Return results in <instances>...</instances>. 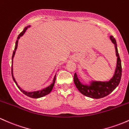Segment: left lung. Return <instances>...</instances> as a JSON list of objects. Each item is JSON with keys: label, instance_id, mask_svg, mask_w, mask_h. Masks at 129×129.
I'll use <instances>...</instances> for the list:
<instances>
[{"label": "left lung", "instance_id": "left-lung-1", "mask_svg": "<svg viewBox=\"0 0 129 129\" xmlns=\"http://www.w3.org/2000/svg\"><path fill=\"white\" fill-rule=\"evenodd\" d=\"M110 39L114 44L116 48V55L117 56V64L113 77L108 82L92 81L90 85L82 84L77 77V74L74 75V82L76 87L82 94L92 98H101L108 95L118 86L122 76V66L119 55L117 48V43L113 36H110Z\"/></svg>", "mask_w": 129, "mask_h": 129}]
</instances>
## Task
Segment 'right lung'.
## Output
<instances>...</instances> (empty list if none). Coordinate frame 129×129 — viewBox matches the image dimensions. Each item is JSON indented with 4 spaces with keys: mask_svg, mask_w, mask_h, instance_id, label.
<instances>
[{
    "mask_svg": "<svg viewBox=\"0 0 129 129\" xmlns=\"http://www.w3.org/2000/svg\"><path fill=\"white\" fill-rule=\"evenodd\" d=\"M29 27H30V26H26L25 28L24 29V30H23V31H22L20 34H19L18 36V37H17V41H16V43H15V47L14 51H13V55H12V78H13V81H14V82H15V84H16V85H17V87H18L19 89H20V90L21 91V92L24 94V95H26V96H29V97H31V98H39L43 97V96H45V95H48V94L50 93L51 91L52 90V88H53V87L54 86V84H55V80H56V75H55V77H54L53 82H52V84H51L48 87H46V88H44V89H42V90H41L35 91V92H26V91H24V90L22 89L21 88H20V87H19V85H18V84H17V82H16V81H15V77H13V58H14L15 52H16V48H17V47H18V39L20 38V37H21L22 36H23V34H24V33H25V32H26V29H27Z\"/></svg>",
    "mask_w": 129,
    "mask_h": 129,
    "instance_id": "obj_1",
    "label": "right lung"
}]
</instances>
